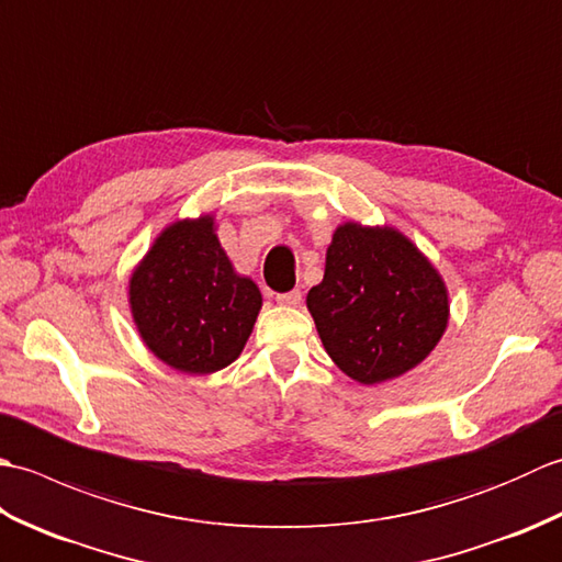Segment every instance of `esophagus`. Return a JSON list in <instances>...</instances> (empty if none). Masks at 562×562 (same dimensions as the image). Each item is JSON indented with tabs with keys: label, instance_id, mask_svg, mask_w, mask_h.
Returning <instances> with one entry per match:
<instances>
[{
	"label": "esophagus",
	"instance_id": "obj_1",
	"mask_svg": "<svg viewBox=\"0 0 562 562\" xmlns=\"http://www.w3.org/2000/svg\"><path fill=\"white\" fill-rule=\"evenodd\" d=\"M282 306H296L302 302V292L300 290H292V292H280L278 296H274Z\"/></svg>",
	"mask_w": 562,
	"mask_h": 562
}]
</instances>
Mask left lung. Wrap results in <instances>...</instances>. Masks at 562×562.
<instances>
[{"label": "left lung", "mask_w": 562, "mask_h": 562, "mask_svg": "<svg viewBox=\"0 0 562 562\" xmlns=\"http://www.w3.org/2000/svg\"><path fill=\"white\" fill-rule=\"evenodd\" d=\"M306 306L330 360L367 386L420 364L449 321L445 280L411 238L357 222L333 234Z\"/></svg>", "instance_id": "left-lung-1"}]
</instances>
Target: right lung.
Returning a JSON list of instances; mask_svg holds the SVG:
<instances>
[{
  "mask_svg": "<svg viewBox=\"0 0 562 562\" xmlns=\"http://www.w3.org/2000/svg\"><path fill=\"white\" fill-rule=\"evenodd\" d=\"M262 306L254 280L236 274L212 214L157 236L130 278V308L147 348L186 374H212L241 355Z\"/></svg>",
  "mask_w": 562,
  "mask_h": 562,
  "instance_id": "right-lung-1",
  "label": "right lung"
}]
</instances>
